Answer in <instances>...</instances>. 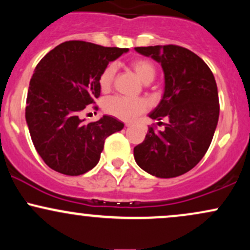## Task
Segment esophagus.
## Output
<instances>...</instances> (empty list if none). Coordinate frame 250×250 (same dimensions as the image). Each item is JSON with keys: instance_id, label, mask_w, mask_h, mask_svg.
Returning <instances> with one entry per match:
<instances>
[{"instance_id": "obj_1", "label": "esophagus", "mask_w": 250, "mask_h": 250, "mask_svg": "<svg viewBox=\"0 0 250 250\" xmlns=\"http://www.w3.org/2000/svg\"><path fill=\"white\" fill-rule=\"evenodd\" d=\"M125 125H127V127H129V125H131V123L130 122H127V123H125Z\"/></svg>"}]
</instances>
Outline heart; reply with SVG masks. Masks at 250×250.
<instances>
[{"mask_svg":"<svg viewBox=\"0 0 250 250\" xmlns=\"http://www.w3.org/2000/svg\"><path fill=\"white\" fill-rule=\"evenodd\" d=\"M130 67L133 68L137 76L143 82L148 83L153 81L156 69L154 63L147 59H135L130 62ZM116 75V65L114 63H109L103 68L99 76L100 88L103 91H108L113 85ZM104 111L109 115L117 117L122 121H131L145 113L148 109V103L141 97H128V96H111L104 101Z\"/></svg>","mask_w":250,"mask_h":250,"instance_id":"obj_1","label":"heart"}]
</instances>
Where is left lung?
<instances>
[{
    "mask_svg": "<svg viewBox=\"0 0 250 250\" xmlns=\"http://www.w3.org/2000/svg\"><path fill=\"white\" fill-rule=\"evenodd\" d=\"M135 50L161 63L165 94L149 117L169 120L163 131L149 127L145 141L134 148L135 161L156 177L180 176L201 161L213 140L220 114L216 82L206 62L187 48L167 44Z\"/></svg>",
    "mask_w": 250,
    "mask_h": 250,
    "instance_id": "left-lung-1",
    "label": "left lung"
}]
</instances>
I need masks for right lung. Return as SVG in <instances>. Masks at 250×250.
<instances>
[{
    "label": "right lung",
    "instance_id": "obj_1",
    "mask_svg": "<svg viewBox=\"0 0 250 250\" xmlns=\"http://www.w3.org/2000/svg\"><path fill=\"white\" fill-rule=\"evenodd\" d=\"M127 51L67 41L36 65L28 89L25 120L34 147L53 170L69 176L87 173L99 163L105 139L125 127L115 117L104 115L85 123L80 115L100 97L103 68Z\"/></svg>",
    "mask_w": 250,
    "mask_h": 250
}]
</instances>
